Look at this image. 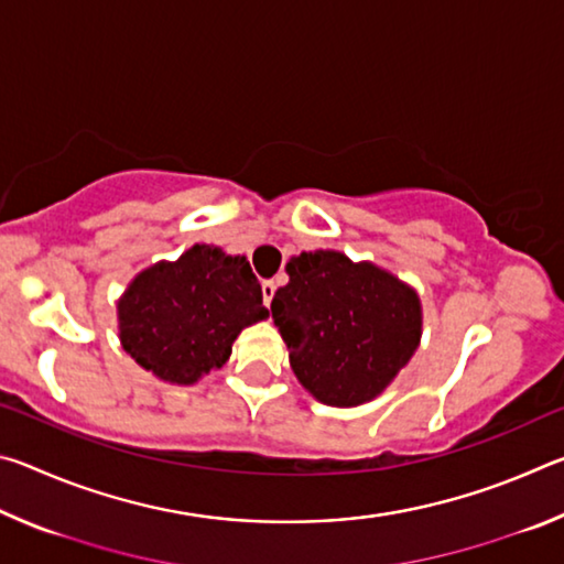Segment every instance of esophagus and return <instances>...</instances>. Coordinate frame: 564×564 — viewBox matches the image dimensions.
I'll list each match as a JSON object with an SVG mask.
<instances>
[{
  "mask_svg": "<svg viewBox=\"0 0 564 564\" xmlns=\"http://www.w3.org/2000/svg\"><path fill=\"white\" fill-rule=\"evenodd\" d=\"M261 293H263L265 308H269L271 301H273V293H275V283H273V281H263V283H261Z\"/></svg>",
  "mask_w": 564,
  "mask_h": 564,
  "instance_id": "esophagus-1",
  "label": "esophagus"
}]
</instances>
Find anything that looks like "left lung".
<instances>
[{"label":"left lung","mask_w":564,"mask_h":564,"mask_svg":"<svg viewBox=\"0 0 564 564\" xmlns=\"http://www.w3.org/2000/svg\"><path fill=\"white\" fill-rule=\"evenodd\" d=\"M271 316L295 378L321 403H368L408 366L423 330L417 293L376 263L308 251L285 263Z\"/></svg>","instance_id":"1"}]
</instances>
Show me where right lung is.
<instances>
[{
	"label": "right lung",
	"instance_id": "add662e5",
	"mask_svg": "<svg viewBox=\"0 0 564 564\" xmlns=\"http://www.w3.org/2000/svg\"><path fill=\"white\" fill-rule=\"evenodd\" d=\"M123 350L166 383L194 386L221 368L246 326L269 318L246 256L196 243L141 271L117 303Z\"/></svg>",
	"mask_w": 564,
	"mask_h": 564
}]
</instances>
